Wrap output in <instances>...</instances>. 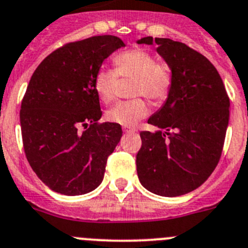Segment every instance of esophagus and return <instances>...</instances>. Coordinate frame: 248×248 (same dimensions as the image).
I'll return each mask as SVG.
<instances>
[{"label":"esophagus","mask_w":248,"mask_h":248,"mask_svg":"<svg viewBox=\"0 0 248 248\" xmlns=\"http://www.w3.org/2000/svg\"><path fill=\"white\" fill-rule=\"evenodd\" d=\"M124 131H125L126 134H134V133H136V129H133V128H125V129H124Z\"/></svg>","instance_id":"esophagus-1"}]
</instances>
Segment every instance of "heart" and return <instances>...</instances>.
<instances>
[{"mask_svg": "<svg viewBox=\"0 0 248 248\" xmlns=\"http://www.w3.org/2000/svg\"><path fill=\"white\" fill-rule=\"evenodd\" d=\"M115 70L101 67L94 75L93 87L104 103H110L117 94L119 77L135 78L133 94L152 101H162L171 91L173 75L166 62H157L154 54L144 49H129L113 59ZM149 114V106L142 98L119 102L107 112L109 122L133 126Z\"/></svg>", "mask_w": 248, "mask_h": 248, "instance_id": "b5f03b06", "label": "heart"}]
</instances>
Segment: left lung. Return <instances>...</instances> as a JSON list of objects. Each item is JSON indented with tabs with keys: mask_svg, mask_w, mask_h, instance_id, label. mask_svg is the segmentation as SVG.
<instances>
[{
	"mask_svg": "<svg viewBox=\"0 0 248 248\" xmlns=\"http://www.w3.org/2000/svg\"><path fill=\"white\" fill-rule=\"evenodd\" d=\"M154 43L171 67L173 82L165 104L147 120L160 130L140 133L136 170L147 190L178 197L203 185L217 167L229 125L230 99L219 72L205 56L169 38L138 40V44Z\"/></svg>",
	"mask_w": 248,
	"mask_h": 248,
	"instance_id": "left-lung-1",
	"label": "left lung"
}]
</instances>
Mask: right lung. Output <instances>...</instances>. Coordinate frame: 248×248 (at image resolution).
<instances>
[{
  "label": "right lung",
  "instance_id": "add662e5",
  "mask_svg": "<svg viewBox=\"0 0 248 248\" xmlns=\"http://www.w3.org/2000/svg\"><path fill=\"white\" fill-rule=\"evenodd\" d=\"M123 46L114 35L69 43L47 55L29 81L19 113L24 152L54 192L86 194L103 181L123 131L115 123H98L102 110L93 78Z\"/></svg>",
  "mask_w": 248,
  "mask_h": 248
}]
</instances>
